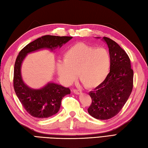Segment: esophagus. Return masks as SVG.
Instances as JSON below:
<instances>
[{
	"mask_svg": "<svg viewBox=\"0 0 148 148\" xmlns=\"http://www.w3.org/2000/svg\"><path fill=\"white\" fill-rule=\"evenodd\" d=\"M73 92L76 95H80L82 93V91H81L80 90H78V89H73Z\"/></svg>",
	"mask_w": 148,
	"mask_h": 148,
	"instance_id": "1",
	"label": "esophagus"
}]
</instances>
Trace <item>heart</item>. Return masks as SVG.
<instances>
[{
    "label": "heart",
    "mask_w": 148,
    "mask_h": 148,
    "mask_svg": "<svg viewBox=\"0 0 148 148\" xmlns=\"http://www.w3.org/2000/svg\"><path fill=\"white\" fill-rule=\"evenodd\" d=\"M110 62V54L106 49L78 43L64 52L63 61L57 62L56 70L65 84L73 82L77 73L83 85L92 89L100 86L106 79Z\"/></svg>",
    "instance_id": "1"
}]
</instances>
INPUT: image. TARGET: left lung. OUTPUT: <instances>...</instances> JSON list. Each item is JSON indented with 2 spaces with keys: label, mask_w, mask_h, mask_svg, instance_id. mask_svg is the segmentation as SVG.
<instances>
[{
  "label": "left lung",
  "mask_w": 148,
  "mask_h": 148,
  "mask_svg": "<svg viewBox=\"0 0 148 148\" xmlns=\"http://www.w3.org/2000/svg\"><path fill=\"white\" fill-rule=\"evenodd\" d=\"M102 40L109 50L110 72L100 86L89 92L92 103L87 111L96 119L106 120L117 115L127 101L133 89L134 71L128 56L118 44L107 37Z\"/></svg>",
  "instance_id": "8db88e82"
}]
</instances>
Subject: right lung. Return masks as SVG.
<instances>
[{"mask_svg": "<svg viewBox=\"0 0 148 148\" xmlns=\"http://www.w3.org/2000/svg\"><path fill=\"white\" fill-rule=\"evenodd\" d=\"M73 38L71 36L46 35L38 38L23 48L18 53L14 68V91L24 108L36 118H47L55 115L61 107L64 96L70 94V89L53 82H48L40 89L29 87L23 80L21 68L26 56L41 50L53 52Z\"/></svg>", "mask_w": 148, "mask_h": 148, "instance_id": "add662e5", "label": "right lung"}]
</instances>
